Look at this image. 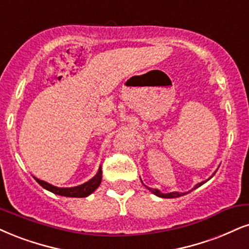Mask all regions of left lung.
Listing matches in <instances>:
<instances>
[{
    "label": "left lung",
    "mask_w": 249,
    "mask_h": 249,
    "mask_svg": "<svg viewBox=\"0 0 249 249\" xmlns=\"http://www.w3.org/2000/svg\"><path fill=\"white\" fill-rule=\"evenodd\" d=\"M214 173H216V172H214ZM214 173L213 174V176H214ZM210 178H213V177H210ZM209 178V179H210ZM208 179V180H209ZM208 180H205V181H202V182H199V183H197V185H196L194 188H193L192 190H194V189H196V188H198V187H201L202 185H203V183H205L207 182ZM146 188H148L150 192H152L153 194L155 195H157V196H159V197H162V198H176V197H180V196H183V195H186V194H188V193H190L192 192V190H189V192H187V193H179V192H173V193H167V194H164V193H161V192H159L158 189H153V188H150V187H146Z\"/></svg>",
    "instance_id": "8db88e82"
}]
</instances>
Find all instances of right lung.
Here are the masks:
<instances>
[{
  "instance_id": "obj_1",
  "label": "right lung",
  "mask_w": 249,
  "mask_h": 249,
  "mask_svg": "<svg viewBox=\"0 0 249 249\" xmlns=\"http://www.w3.org/2000/svg\"><path fill=\"white\" fill-rule=\"evenodd\" d=\"M101 178H103V171H101V168L99 167L98 173L92 178V179L89 180L88 182L76 187H70V188H60V187H55L53 185H51V183L46 182V181L39 180L38 178L36 177L35 179L40 186L44 187L45 189L50 190V192L54 193V194L56 195L67 196V197H87V196L92 194V193L100 186Z\"/></svg>"
}]
</instances>
